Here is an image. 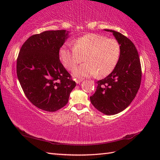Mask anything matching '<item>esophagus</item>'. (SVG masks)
<instances>
[{
    "mask_svg": "<svg viewBox=\"0 0 160 160\" xmlns=\"http://www.w3.org/2000/svg\"><path fill=\"white\" fill-rule=\"evenodd\" d=\"M76 84H80L81 82H82V80L81 79H76Z\"/></svg>",
    "mask_w": 160,
    "mask_h": 160,
    "instance_id": "esophagus-1",
    "label": "esophagus"
}]
</instances>
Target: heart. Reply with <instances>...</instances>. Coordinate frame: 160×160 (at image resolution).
Masks as SVG:
<instances>
[{"label":"heart","instance_id":"1","mask_svg":"<svg viewBox=\"0 0 160 160\" xmlns=\"http://www.w3.org/2000/svg\"><path fill=\"white\" fill-rule=\"evenodd\" d=\"M120 56V46L116 40L96 33L80 37L73 42V47L64 45L59 51L61 62L69 70L73 69L84 57L86 62L73 71L78 78L107 76L116 67Z\"/></svg>","mask_w":160,"mask_h":160}]
</instances>
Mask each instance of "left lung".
Returning a JSON list of instances; mask_svg holds the SVG:
<instances>
[{
	"instance_id": "obj_1",
	"label": "left lung",
	"mask_w": 160,
	"mask_h": 160,
	"mask_svg": "<svg viewBox=\"0 0 160 160\" xmlns=\"http://www.w3.org/2000/svg\"><path fill=\"white\" fill-rule=\"evenodd\" d=\"M113 33L120 46V56L113 71L98 81L96 91L90 97L95 108L104 114L115 115L124 111L133 100L140 86L142 69L135 46L130 40L114 30Z\"/></svg>"
}]
</instances>
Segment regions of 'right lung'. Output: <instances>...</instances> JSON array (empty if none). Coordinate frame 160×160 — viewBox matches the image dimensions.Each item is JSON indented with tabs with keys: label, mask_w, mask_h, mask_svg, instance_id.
Masks as SVG:
<instances>
[{
	"label": "right lung",
	"mask_w": 160,
	"mask_h": 160,
	"mask_svg": "<svg viewBox=\"0 0 160 160\" xmlns=\"http://www.w3.org/2000/svg\"><path fill=\"white\" fill-rule=\"evenodd\" d=\"M69 33L56 30L33 35L20 50L17 77L26 97L42 110L54 112L65 106L76 86L59 58Z\"/></svg>",
	"instance_id": "right-lung-1"
}]
</instances>
